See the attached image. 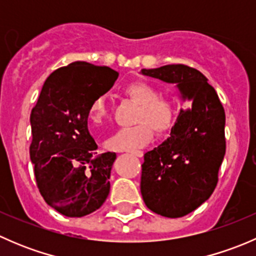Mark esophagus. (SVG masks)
<instances>
[{"label": "esophagus", "mask_w": 256, "mask_h": 256, "mask_svg": "<svg viewBox=\"0 0 256 256\" xmlns=\"http://www.w3.org/2000/svg\"><path fill=\"white\" fill-rule=\"evenodd\" d=\"M128 152H130L131 154H134V156H136V157H142V154H144L142 151H138V150H135V151H128Z\"/></svg>", "instance_id": "obj_1"}]
</instances>
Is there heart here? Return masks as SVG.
Here are the masks:
<instances>
[{"mask_svg":"<svg viewBox=\"0 0 256 256\" xmlns=\"http://www.w3.org/2000/svg\"><path fill=\"white\" fill-rule=\"evenodd\" d=\"M126 96L140 105L135 126L121 128L105 141V147L112 151H135L146 146L157 135H164L174 128L177 112L170 100L160 98L152 85L144 82H131L124 88ZM108 115V104L102 96L92 100L88 110V118L94 125H100Z\"/></svg>","mask_w":256,"mask_h":256,"instance_id":"b5f03b06","label":"heart"}]
</instances>
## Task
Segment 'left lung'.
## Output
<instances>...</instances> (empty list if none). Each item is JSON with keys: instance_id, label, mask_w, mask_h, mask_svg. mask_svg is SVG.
<instances>
[{"instance_id": "8db88e82", "label": "left lung", "mask_w": 256, "mask_h": 256, "mask_svg": "<svg viewBox=\"0 0 256 256\" xmlns=\"http://www.w3.org/2000/svg\"><path fill=\"white\" fill-rule=\"evenodd\" d=\"M142 76L176 84L187 104L170 138L144 154L141 194L160 216L180 218L210 197L226 154V114L208 79L183 64L141 69Z\"/></svg>"}]
</instances>
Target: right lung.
<instances>
[{
  "label": "right lung",
  "mask_w": 256,
  "mask_h": 256,
  "mask_svg": "<svg viewBox=\"0 0 256 256\" xmlns=\"http://www.w3.org/2000/svg\"><path fill=\"white\" fill-rule=\"evenodd\" d=\"M118 74L109 66L74 62L46 80L30 112V156L46 203L66 216H88L110 192L115 152L98 148L88 128L92 100L109 92Z\"/></svg>",
  "instance_id": "1"
}]
</instances>
